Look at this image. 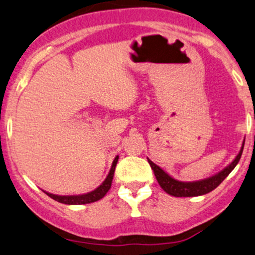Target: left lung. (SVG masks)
<instances>
[{
    "label": "left lung",
    "mask_w": 255,
    "mask_h": 255,
    "mask_svg": "<svg viewBox=\"0 0 255 255\" xmlns=\"http://www.w3.org/2000/svg\"><path fill=\"white\" fill-rule=\"evenodd\" d=\"M244 144H245V141H244ZM244 145L242 147V150L239 151V154L237 155V157L234 158V161L231 163L229 167H226L223 171H220L219 174H217L212 177L203 179V181L198 182H179L176 181L172 177H170L167 172L162 170L158 165H156L154 162H151L150 159L148 158L149 164L152 170H154V174L156 176V179H157L158 184L161 185V188L164 190L165 192L169 193V195L174 197H196V196H202L205 195V193L211 192L212 190H215L217 186H218L220 183H222L224 179H225L231 171L233 170L234 167L238 164L240 157H242Z\"/></svg>",
    "instance_id": "1"
}]
</instances>
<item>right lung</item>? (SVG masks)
I'll use <instances>...</instances> for the list:
<instances>
[{"instance_id": "obj_1", "label": "right lung", "mask_w": 255, "mask_h": 255, "mask_svg": "<svg viewBox=\"0 0 255 255\" xmlns=\"http://www.w3.org/2000/svg\"><path fill=\"white\" fill-rule=\"evenodd\" d=\"M118 159H119V156H117V157L114 158L113 164H112V168L110 170V174H108V176L104 181L103 184H101L99 188H97L92 192H88V193H85V195H79V196H57V195H52V193L45 192V191L44 192H45L49 197H51V198L54 199V201L63 203V204L80 205V204H88V203L98 202L99 199L103 198V197L108 192V190L111 189Z\"/></svg>"}]
</instances>
